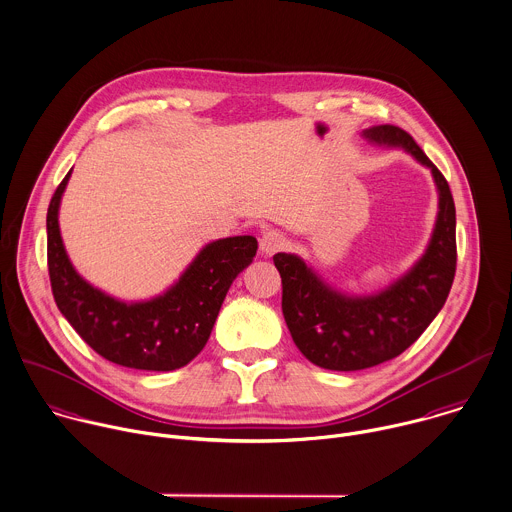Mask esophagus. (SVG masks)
<instances>
[{
	"label": "esophagus",
	"instance_id": "34e87169",
	"mask_svg": "<svg viewBox=\"0 0 512 512\" xmlns=\"http://www.w3.org/2000/svg\"><path fill=\"white\" fill-rule=\"evenodd\" d=\"M286 244V238L280 230H266L262 236H260V252L264 256H272L276 254L278 250H282Z\"/></svg>",
	"mask_w": 512,
	"mask_h": 512
}]
</instances>
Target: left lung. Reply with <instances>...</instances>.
<instances>
[{
  "label": "left lung",
  "mask_w": 512,
  "mask_h": 512,
  "mask_svg": "<svg viewBox=\"0 0 512 512\" xmlns=\"http://www.w3.org/2000/svg\"><path fill=\"white\" fill-rule=\"evenodd\" d=\"M363 135L379 145L403 147L431 169L439 214L425 256L377 296L349 298L326 286L298 256H274L292 340L312 363L334 371L367 369L403 353L443 308L457 270L455 202L447 178L403 129L379 125Z\"/></svg>",
  "instance_id": "1"
}]
</instances>
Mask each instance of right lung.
Instances as JSON below:
<instances>
[{"label": "right lung", "mask_w": 512, "mask_h": 512, "mask_svg": "<svg viewBox=\"0 0 512 512\" xmlns=\"http://www.w3.org/2000/svg\"><path fill=\"white\" fill-rule=\"evenodd\" d=\"M69 174L47 208V268L59 312L89 347L117 365L145 371L186 365L210 338L230 284L256 256V238L210 242L167 294L151 302H119L87 284L63 248L57 214Z\"/></svg>", "instance_id": "right-lung-1"}]
</instances>
